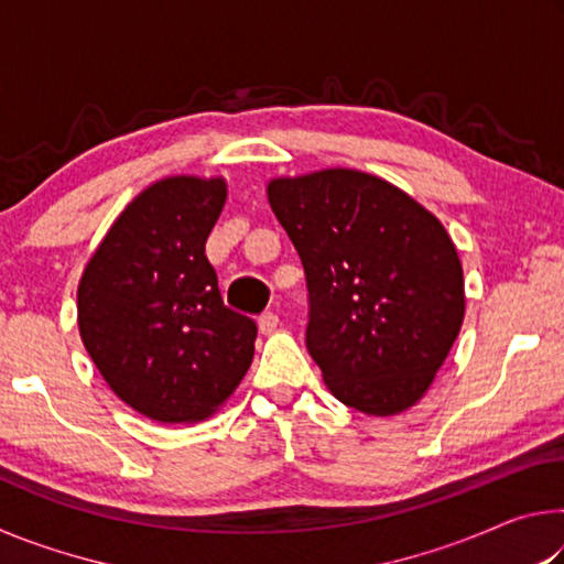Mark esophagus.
I'll return each instance as SVG.
<instances>
[{"label": "esophagus", "mask_w": 564, "mask_h": 564, "mask_svg": "<svg viewBox=\"0 0 564 564\" xmlns=\"http://www.w3.org/2000/svg\"><path fill=\"white\" fill-rule=\"evenodd\" d=\"M259 328L263 336H271V333H275V328H279V316H275V313H263L259 318Z\"/></svg>", "instance_id": "esophagus-1"}]
</instances>
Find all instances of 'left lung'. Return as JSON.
I'll use <instances>...</instances> for the list:
<instances>
[{
  "label": "left lung",
  "instance_id": "obj_1",
  "mask_svg": "<svg viewBox=\"0 0 564 564\" xmlns=\"http://www.w3.org/2000/svg\"><path fill=\"white\" fill-rule=\"evenodd\" d=\"M265 194L305 269V346L330 393L378 417L413 408L465 318L463 263L445 226L356 169L279 176Z\"/></svg>",
  "mask_w": 564,
  "mask_h": 564
}]
</instances>
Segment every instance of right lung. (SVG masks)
<instances>
[{
  "label": "right lung",
  "instance_id": "right-lung-1",
  "mask_svg": "<svg viewBox=\"0 0 564 564\" xmlns=\"http://www.w3.org/2000/svg\"><path fill=\"white\" fill-rule=\"evenodd\" d=\"M226 194L221 176L151 184L111 224L76 291L94 366L156 423L206 420L251 368L256 323L226 308L206 259Z\"/></svg>",
  "mask_w": 564,
  "mask_h": 564
}]
</instances>
